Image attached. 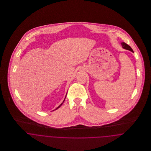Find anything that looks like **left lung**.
Here are the masks:
<instances>
[{
	"label": "left lung",
	"mask_w": 151,
	"mask_h": 151,
	"mask_svg": "<svg viewBox=\"0 0 151 151\" xmlns=\"http://www.w3.org/2000/svg\"><path fill=\"white\" fill-rule=\"evenodd\" d=\"M122 45L123 46V47L125 49H127V50H129V51H131L132 52H133V50L132 49V48L129 46V45H127V43H125V42H122Z\"/></svg>",
	"instance_id": "1"
}]
</instances>
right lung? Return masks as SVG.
Returning a JSON list of instances; mask_svg holds the SVG:
<instances>
[{"label": "right lung", "mask_w": 151, "mask_h": 151, "mask_svg": "<svg viewBox=\"0 0 151 151\" xmlns=\"http://www.w3.org/2000/svg\"><path fill=\"white\" fill-rule=\"evenodd\" d=\"M65 99H64V101H63V102H65ZM63 103H62V104H61V105H59V106H58V108H56V109H55V110H56V109H58V108H60V106H62V104H63Z\"/></svg>", "instance_id": "obj_1"}]
</instances>
